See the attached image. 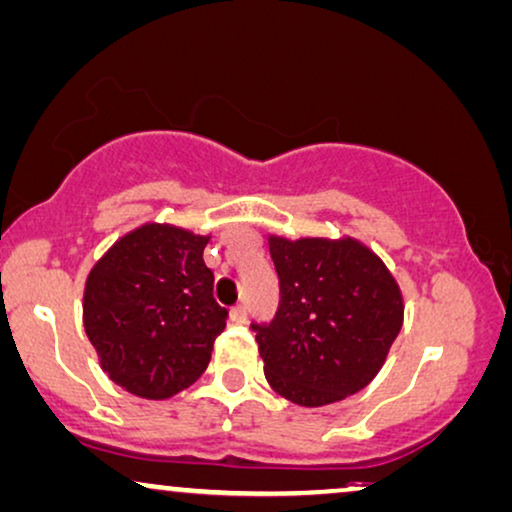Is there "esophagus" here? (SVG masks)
Masks as SVG:
<instances>
[{"mask_svg":"<svg viewBox=\"0 0 512 512\" xmlns=\"http://www.w3.org/2000/svg\"><path fill=\"white\" fill-rule=\"evenodd\" d=\"M246 318H248V308L243 306V304H239V306H234L232 308V322H246Z\"/></svg>","mask_w":512,"mask_h":512,"instance_id":"obj_1","label":"esophagus"}]
</instances>
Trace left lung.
<instances>
[{
	"instance_id": "left-lung-1",
	"label": "left lung",
	"mask_w": 512,
	"mask_h": 512,
	"mask_svg": "<svg viewBox=\"0 0 512 512\" xmlns=\"http://www.w3.org/2000/svg\"><path fill=\"white\" fill-rule=\"evenodd\" d=\"M280 304L253 325L271 390L318 408L357 394L383 369L403 325V294L362 241L269 234Z\"/></svg>"
}]
</instances>
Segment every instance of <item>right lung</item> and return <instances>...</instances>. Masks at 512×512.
<instances>
[{
  "label": "right lung",
  "instance_id": "1",
  "mask_svg": "<svg viewBox=\"0 0 512 512\" xmlns=\"http://www.w3.org/2000/svg\"><path fill=\"white\" fill-rule=\"evenodd\" d=\"M208 239L146 222L120 236L88 273L85 334L106 376L134 397L171 399L211 362L227 311L213 299Z\"/></svg>",
  "mask_w": 512,
  "mask_h": 512
}]
</instances>
